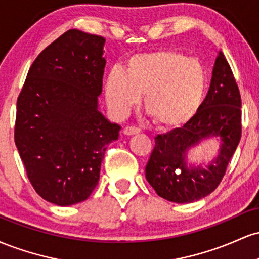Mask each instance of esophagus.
I'll use <instances>...</instances> for the list:
<instances>
[{
	"mask_svg": "<svg viewBox=\"0 0 259 259\" xmlns=\"http://www.w3.org/2000/svg\"><path fill=\"white\" fill-rule=\"evenodd\" d=\"M123 133L125 134V135H135V134L140 133V129L136 126H125L124 127Z\"/></svg>",
	"mask_w": 259,
	"mask_h": 259,
	"instance_id": "34e87169",
	"label": "esophagus"
}]
</instances>
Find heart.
I'll list each match as a JSON object with an SVG mask.
<instances>
[{"label":"heart","mask_w":259,"mask_h":259,"mask_svg":"<svg viewBox=\"0 0 259 259\" xmlns=\"http://www.w3.org/2000/svg\"><path fill=\"white\" fill-rule=\"evenodd\" d=\"M206 86V70L197 58L167 49L135 55L127 59L124 70H109L103 95L117 117H125L145 95V108L154 123L175 129L195 117Z\"/></svg>","instance_id":"heart-1"}]
</instances>
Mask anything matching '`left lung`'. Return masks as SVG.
<instances>
[{
    "label": "left lung",
    "instance_id": "1",
    "mask_svg": "<svg viewBox=\"0 0 259 259\" xmlns=\"http://www.w3.org/2000/svg\"><path fill=\"white\" fill-rule=\"evenodd\" d=\"M219 137V156L203 168L187 167V151L204 138ZM241 139V96L227 58L219 51L208 94L185 125L154 138L146 179L159 197L191 203L217 189Z\"/></svg>",
    "mask_w": 259,
    "mask_h": 259
}]
</instances>
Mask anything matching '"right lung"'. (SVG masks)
<instances>
[{
    "mask_svg": "<svg viewBox=\"0 0 259 259\" xmlns=\"http://www.w3.org/2000/svg\"><path fill=\"white\" fill-rule=\"evenodd\" d=\"M99 35L65 31L31 64L17 100L14 141L32 187L57 206L85 201L120 126L99 111L106 59Z\"/></svg>",
    "mask_w": 259,
    "mask_h": 259,
    "instance_id": "1",
    "label": "right lung"
}]
</instances>
